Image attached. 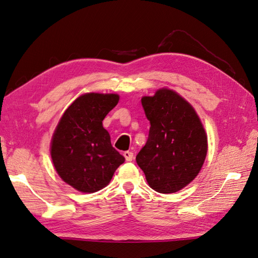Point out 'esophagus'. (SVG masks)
<instances>
[{"mask_svg": "<svg viewBox=\"0 0 258 258\" xmlns=\"http://www.w3.org/2000/svg\"><path fill=\"white\" fill-rule=\"evenodd\" d=\"M124 157H125V160L127 161V162H131V161H133V158H134V154L132 152H130V151H126V152H124Z\"/></svg>", "mask_w": 258, "mask_h": 258, "instance_id": "esophagus-1", "label": "esophagus"}]
</instances>
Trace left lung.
I'll use <instances>...</instances> for the list:
<instances>
[{
	"label": "left lung",
	"mask_w": 258,
	"mask_h": 258,
	"mask_svg": "<svg viewBox=\"0 0 258 258\" xmlns=\"http://www.w3.org/2000/svg\"><path fill=\"white\" fill-rule=\"evenodd\" d=\"M151 127L145 146L136 155L151 188L175 193L188 185L204 164L207 136L190 104L168 89L142 97Z\"/></svg>",
	"instance_id": "1"
}]
</instances>
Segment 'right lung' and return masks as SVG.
Here are the masks:
<instances>
[{"label": "right lung", "instance_id": "1", "mask_svg": "<svg viewBox=\"0 0 258 258\" xmlns=\"http://www.w3.org/2000/svg\"><path fill=\"white\" fill-rule=\"evenodd\" d=\"M117 94L86 93L71 104L54 131L51 157L65 183L82 193L105 187L125 158L114 149L103 119Z\"/></svg>", "mask_w": 258, "mask_h": 258}]
</instances>
